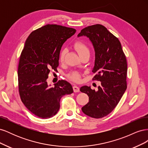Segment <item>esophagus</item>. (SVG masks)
I'll return each instance as SVG.
<instances>
[{
  "mask_svg": "<svg viewBox=\"0 0 148 148\" xmlns=\"http://www.w3.org/2000/svg\"><path fill=\"white\" fill-rule=\"evenodd\" d=\"M73 89L74 92H77L79 91V87L77 86H76V85H74V86H73Z\"/></svg>",
  "mask_w": 148,
  "mask_h": 148,
  "instance_id": "esophagus-1",
  "label": "esophagus"
}]
</instances>
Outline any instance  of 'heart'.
Returning <instances> with one entry per match:
<instances>
[{
	"label": "heart",
	"mask_w": 148,
	"mask_h": 148,
	"mask_svg": "<svg viewBox=\"0 0 148 148\" xmlns=\"http://www.w3.org/2000/svg\"><path fill=\"white\" fill-rule=\"evenodd\" d=\"M74 48L75 50L77 51L79 56L83 55L85 53L89 52V49H88V46H86V44L82 41L76 42L74 44ZM65 54H66V50L65 49H64V50H62L61 51V52L60 53V61L63 62L64 60ZM69 78L73 80V81H78L80 78V75L78 72H73V73L70 74Z\"/></svg>",
	"instance_id": "heart-1"
}]
</instances>
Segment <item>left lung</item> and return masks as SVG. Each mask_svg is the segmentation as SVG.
<instances>
[{
	"instance_id": "8db88e82",
	"label": "left lung",
	"mask_w": 148,
	"mask_h": 148,
	"mask_svg": "<svg viewBox=\"0 0 148 148\" xmlns=\"http://www.w3.org/2000/svg\"><path fill=\"white\" fill-rule=\"evenodd\" d=\"M86 36L95 52L93 79L101 82L98 90L83 86L80 91L89 96V102L82 110L86 115L95 119L105 117L117 106L127 89V63L122 45L116 38L101 25L83 29L78 37Z\"/></svg>"
}]
</instances>
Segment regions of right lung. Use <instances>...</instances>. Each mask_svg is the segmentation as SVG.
<instances>
[{
	"label": "right lung",
	"instance_id": "1",
	"mask_svg": "<svg viewBox=\"0 0 148 148\" xmlns=\"http://www.w3.org/2000/svg\"><path fill=\"white\" fill-rule=\"evenodd\" d=\"M75 33L73 28L49 24L33 31L25 42L18 69L19 93L26 108L39 118L54 116L61 97L73 92L68 82L60 80L52 87L47 79L59 66L62 45Z\"/></svg>",
	"mask_w": 148,
	"mask_h": 148
}]
</instances>
